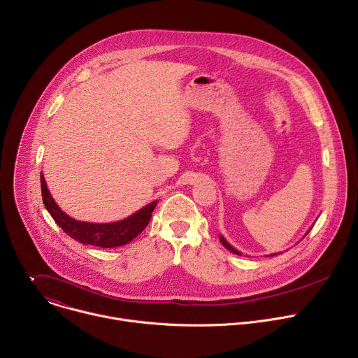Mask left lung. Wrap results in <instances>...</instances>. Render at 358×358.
Listing matches in <instances>:
<instances>
[{
  "label": "left lung",
  "mask_w": 358,
  "mask_h": 358,
  "mask_svg": "<svg viewBox=\"0 0 358 358\" xmlns=\"http://www.w3.org/2000/svg\"><path fill=\"white\" fill-rule=\"evenodd\" d=\"M309 231H310V229H309ZM309 231H308V232H309ZM220 241H221V243H222V245H224V246H225V248H227V249H228V250H231V252H234V253H235V255H242V253H241V252H239V250H236V249H235V248H232V246H231V245H229V243H228V242H227V241H225V239H224V236H220Z\"/></svg>",
  "instance_id": "1"
}]
</instances>
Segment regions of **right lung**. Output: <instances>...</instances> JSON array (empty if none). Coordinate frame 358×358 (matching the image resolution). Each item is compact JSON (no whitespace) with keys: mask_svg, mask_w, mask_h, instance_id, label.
Returning <instances> with one entry per match:
<instances>
[{"mask_svg":"<svg viewBox=\"0 0 358 358\" xmlns=\"http://www.w3.org/2000/svg\"><path fill=\"white\" fill-rule=\"evenodd\" d=\"M41 192L45 208L66 235H69L71 238L80 243L93 245L99 248H116L133 241L148 225L151 213L155 211L157 206V201H152L148 206L143 207L140 211L127 217L126 220L109 224H93L76 221L66 215L58 207V203L55 202L52 195H50L42 174Z\"/></svg>","mask_w":358,"mask_h":358,"instance_id":"obj_1","label":"right lung"}]
</instances>
